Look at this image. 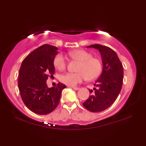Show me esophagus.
<instances>
[{
    "mask_svg": "<svg viewBox=\"0 0 146 146\" xmlns=\"http://www.w3.org/2000/svg\"><path fill=\"white\" fill-rule=\"evenodd\" d=\"M72 88L73 90H79V88L78 87H75V86H72Z\"/></svg>",
    "mask_w": 146,
    "mask_h": 146,
    "instance_id": "esophagus-1",
    "label": "esophagus"
}]
</instances>
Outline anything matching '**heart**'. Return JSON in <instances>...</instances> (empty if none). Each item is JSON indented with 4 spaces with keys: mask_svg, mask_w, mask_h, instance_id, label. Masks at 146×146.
Listing matches in <instances>:
<instances>
[{
    "mask_svg": "<svg viewBox=\"0 0 146 146\" xmlns=\"http://www.w3.org/2000/svg\"><path fill=\"white\" fill-rule=\"evenodd\" d=\"M70 56L80 62L78 70V72H66L60 76V81L69 86H75L83 82L86 78L93 80L100 75L102 70V63L100 60L93 58L91 53L84 49H75L69 52ZM66 60L64 56L59 54L56 56L54 65L58 70H62L66 67Z\"/></svg>",
    "mask_w": 146,
    "mask_h": 146,
    "instance_id": "obj_1",
    "label": "heart"
}]
</instances>
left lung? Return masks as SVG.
<instances>
[{
  "instance_id": "8db88e82",
  "label": "left lung",
  "mask_w": 146,
  "mask_h": 146,
  "mask_svg": "<svg viewBox=\"0 0 146 146\" xmlns=\"http://www.w3.org/2000/svg\"><path fill=\"white\" fill-rule=\"evenodd\" d=\"M87 48H95L100 52L102 71L95 82L93 94L83 104V107L92 112H99L109 107L119 96L123 83V66L113 49L101 44H92Z\"/></svg>"
}]
</instances>
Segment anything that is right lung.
<instances>
[{
  "instance_id": "obj_1",
  "label": "right lung",
  "mask_w": 146,
  "mask_h": 146,
  "mask_svg": "<svg viewBox=\"0 0 146 146\" xmlns=\"http://www.w3.org/2000/svg\"><path fill=\"white\" fill-rule=\"evenodd\" d=\"M58 48L44 44L36 49L23 60L19 72L18 86L26 106L39 115L53 111L60 103L62 90L66 86L59 83L48 88L46 80L54 74V60Z\"/></svg>"
}]
</instances>
